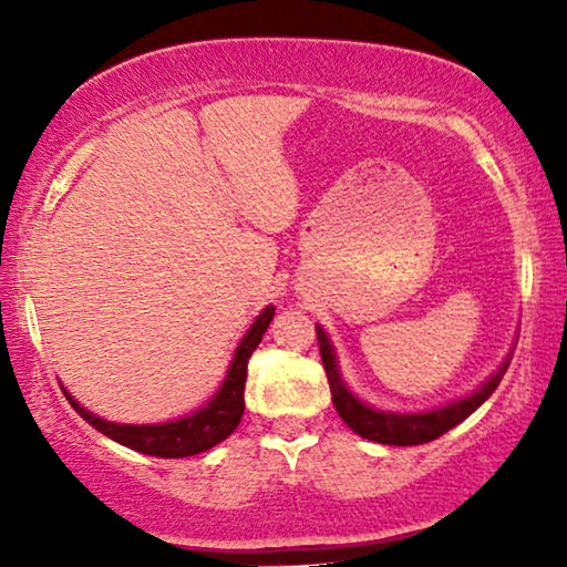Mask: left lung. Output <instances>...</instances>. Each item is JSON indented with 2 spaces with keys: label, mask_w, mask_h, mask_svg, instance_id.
Returning a JSON list of instances; mask_svg holds the SVG:
<instances>
[{
  "label": "left lung",
  "mask_w": 567,
  "mask_h": 567,
  "mask_svg": "<svg viewBox=\"0 0 567 567\" xmlns=\"http://www.w3.org/2000/svg\"><path fill=\"white\" fill-rule=\"evenodd\" d=\"M317 343H320L322 367L324 374H328L332 405H336L338 415L343 417L348 429L359 433V436L390 446L429 444V441L444 436L446 431L460 425L464 417H470L487 398H491L495 386L501 384L503 374H506L511 359H514V348H511L498 371H495L493 377H487L475 392L467 394V398L446 402V405L433 410H423V413H392V410H379L367 405V402H361L351 390H348V384L343 382L338 369L336 346H332L330 336L320 328V324H317Z\"/></svg>",
  "instance_id": "obj_1"
}]
</instances>
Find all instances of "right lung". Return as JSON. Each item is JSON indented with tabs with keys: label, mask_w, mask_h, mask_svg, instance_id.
<instances>
[{
	"label": "right lung",
	"mask_w": 567,
	"mask_h": 567,
	"mask_svg": "<svg viewBox=\"0 0 567 567\" xmlns=\"http://www.w3.org/2000/svg\"><path fill=\"white\" fill-rule=\"evenodd\" d=\"M276 307H266L255 317L250 330L239 340L235 355L227 369V377L212 400L196 413L177 417V421L167 423H150V425H134V423H113L105 421L87 408H82L72 394H66L69 405L87 421L92 429L105 433L107 439L118 441V444L134 449V452L150 454V456H165V460H181V456H193L206 452L224 439L231 436L245 413V379H247V361L258 343L262 340V332L268 330L270 320H274Z\"/></svg>",
	"instance_id": "add662e5"
}]
</instances>
